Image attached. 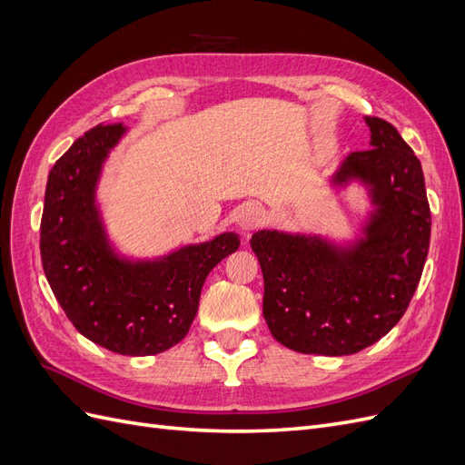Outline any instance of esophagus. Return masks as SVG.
Here are the masks:
<instances>
[{"label":"esophagus","mask_w":465,"mask_h":465,"mask_svg":"<svg viewBox=\"0 0 465 465\" xmlns=\"http://www.w3.org/2000/svg\"><path fill=\"white\" fill-rule=\"evenodd\" d=\"M263 207L260 203H246L242 205V209L238 211L236 215V224L238 229H241L242 232H248V231H254L256 227H260L262 221H263Z\"/></svg>","instance_id":"obj_1"}]
</instances>
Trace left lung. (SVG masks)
I'll use <instances>...</instances> for the list:
<instances>
[{"label":"left lung","instance_id":"obj_1","mask_svg":"<svg viewBox=\"0 0 465 465\" xmlns=\"http://www.w3.org/2000/svg\"><path fill=\"white\" fill-rule=\"evenodd\" d=\"M371 149L330 176L331 190L364 188L371 211L351 238L258 231L250 246L263 273V318L275 340L306 355L371 347L403 316L429 254L430 209L419 159L398 130L364 116Z\"/></svg>","mask_w":465,"mask_h":465}]
</instances>
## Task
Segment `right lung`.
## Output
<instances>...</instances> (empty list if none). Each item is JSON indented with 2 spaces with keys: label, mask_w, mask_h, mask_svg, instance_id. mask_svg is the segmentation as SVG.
Returning a JSON list of instances; mask_svg holds the SVG:
<instances>
[{
  "label": "right lung",
  "mask_w": 465,
  "mask_h": 465,
  "mask_svg": "<svg viewBox=\"0 0 465 465\" xmlns=\"http://www.w3.org/2000/svg\"><path fill=\"white\" fill-rule=\"evenodd\" d=\"M125 125L87 132L48 174L40 256L75 330L112 353L157 355L186 337L209 272L241 246L236 232L134 258L110 238L98 202L104 163Z\"/></svg>",
  "instance_id": "add662e5"
}]
</instances>
